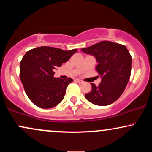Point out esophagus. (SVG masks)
<instances>
[{
  "instance_id": "1",
  "label": "esophagus",
  "mask_w": 152,
  "mask_h": 152,
  "mask_svg": "<svg viewBox=\"0 0 152 152\" xmlns=\"http://www.w3.org/2000/svg\"><path fill=\"white\" fill-rule=\"evenodd\" d=\"M75 81H76V82H78V83H83V81H82V80H81V79H78V78H76V79H75Z\"/></svg>"
}]
</instances>
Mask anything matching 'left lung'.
<instances>
[{
    "instance_id": "8db88e82",
    "label": "left lung",
    "mask_w": 152,
    "mask_h": 152,
    "mask_svg": "<svg viewBox=\"0 0 152 152\" xmlns=\"http://www.w3.org/2000/svg\"><path fill=\"white\" fill-rule=\"evenodd\" d=\"M81 51L95 57L96 69L102 81L98 86L91 83L92 90L85 97L98 106H107L116 102L128 83L132 70V56L126 47L111 41H101Z\"/></svg>"
}]
</instances>
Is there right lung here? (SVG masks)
<instances>
[{
    "label": "right lung",
    "instance_id": "add662e5",
    "mask_svg": "<svg viewBox=\"0 0 152 152\" xmlns=\"http://www.w3.org/2000/svg\"><path fill=\"white\" fill-rule=\"evenodd\" d=\"M77 50L41 46L26 52L20 64V78L28 97L35 105L50 109L61 102L73 79L54 78L53 71Z\"/></svg>",
    "mask_w": 152,
    "mask_h": 152
}]
</instances>
